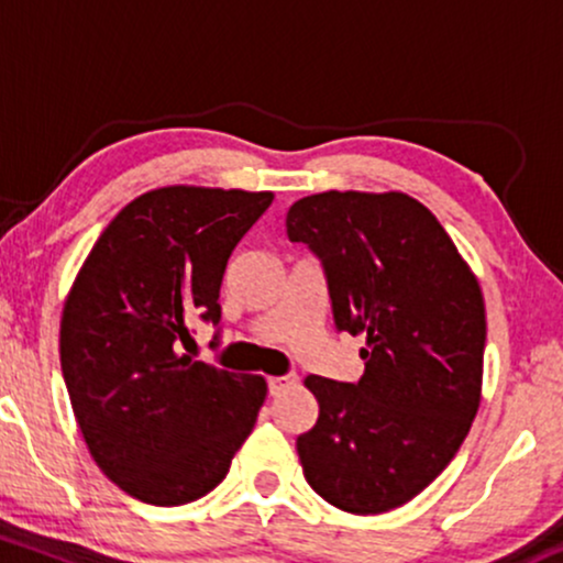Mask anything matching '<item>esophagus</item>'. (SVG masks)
<instances>
[{
    "mask_svg": "<svg viewBox=\"0 0 563 563\" xmlns=\"http://www.w3.org/2000/svg\"><path fill=\"white\" fill-rule=\"evenodd\" d=\"M267 384H269V394L277 397V394L288 391L290 386H296V376H273L267 380Z\"/></svg>",
    "mask_w": 563,
    "mask_h": 563,
    "instance_id": "34e87169",
    "label": "esophagus"
}]
</instances>
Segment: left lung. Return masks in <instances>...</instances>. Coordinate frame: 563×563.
Segmentation results:
<instances>
[{
  "label": "left lung",
  "mask_w": 563,
  "mask_h": 563,
  "mask_svg": "<svg viewBox=\"0 0 563 563\" xmlns=\"http://www.w3.org/2000/svg\"><path fill=\"white\" fill-rule=\"evenodd\" d=\"M286 232L322 260L335 328L365 339L357 384L303 378L320 405L296 439L303 476L346 514H386L448 468L479 410V280L439 219L399 190L314 192L290 206Z\"/></svg>",
  "instance_id": "8db88e82"
}]
</instances>
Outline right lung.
Wrapping results in <instances>:
<instances>
[{
	"mask_svg": "<svg viewBox=\"0 0 563 563\" xmlns=\"http://www.w3.org/2000/svg\"><path fill=\"white\" fill-rule=\"evenodd\" d=\"M273 192L166 185L142 192L102 230L60 318V365L89 455L151 506L198 500L228 476L267 397L179 354L187 320L219 322V286L238 241Z\"/></svg>",
	"mask_w": 563,
	"mask_h": 563,
	"instance_id": "add662e5",
	"label": "right lung"
}]
</instances>
